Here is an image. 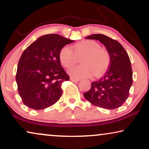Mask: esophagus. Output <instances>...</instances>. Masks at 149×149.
Listing matches in <instances>:
<instances>
[{"label": "esophagus", "mask_w": 149, "mask_h": 149, "mask_svg": "<svg viewBox=\"0 0 149 149\" xmlns=\"http://www.w3.org/2000/svg\"><path fill=\"white\" fill-rule=\"evenodd\" d=\"M70 80L72 81H74V82H77V81H79V79L75 78V77H70Z\"/></svg>", "instance_id": "1"}]
</instances>
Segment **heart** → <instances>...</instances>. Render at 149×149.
Returning a JSON list of instances; mask_svg holds the SVG:
<instances>
[{"instance_id": "1", "label": "heart", "mask_w": 149, "mask_h": 149, "mask_svg": "<svg viewBox=\"0 0 149 149\" xmlns=\"http://www.w3.org/2000/svg\"><path fill=\"white\" fill-rule=\"evenodd\" d=\"M72 49L63 47L58 54L61 63L66 68H70L76 63L77 57L81 65L74 67L69 71V74L75 77H91L95 74L100 76L106 72L110 64V55L106 50L100 48L96 41L85 40L75 44Z\"/></svg>"}]
</instances>
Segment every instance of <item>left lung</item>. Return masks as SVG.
Masks as SVG:
<instances>
[{"mask_svg": "<svg viewBox=\"0 0 149 149\" xmlns=\"http://www.w3.org/2000/svg\"><path fill=\"white\" fill-rule=\"evenodd\" d=\"M86 38L98 40L106 47L110 55V66L103 77L92 83L91 89L84 96L96 107L107 109L118 108L128 98L132 85L128 54L120 43L107 36L98 33Z\"/></svg>", "mask_w": 149, "mask_h": 149, "instance_id": "left-lung-1", "label": "left lung"}]
</instances>
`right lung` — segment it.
<instances>
[{
  "instance_id": "add662e5",
  "label": "right lung",
  "mask_w": 149,
  "mask_h": 149,
  "mask_svg": "<svg viewBox=\"0 0 149 149\" xmlns=\"http://www.w3.org/2000/svg\"><path fill=\"white\" fill-rule=\"evenodd\" d=\"M74 40L58 34L39 37L21 56L16 82L25 105L35 110L49 107L62 95L61 84L70 79L58 58L61 49Z\"/></svg>"
}]
</instances>
